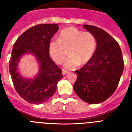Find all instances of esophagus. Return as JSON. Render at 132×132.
<instances>
[{
    "mask_svg": "<svg viewBox=\"0 0 132 132\" xmlns=\"http://www.w3.org/2000/svg\"><path fill=\"white\" fill-rule=\"evenodd\" d=\"M68 71H67V70H64L63 69L62 70V74L63 75H65L67 74V73H68Z\"/></svg>",
    "mask_w": 132,
    "mask_h": 132,
    "instance_id": "1",
    "label": "esophagus"
}]
</instances>
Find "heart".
Segmentation results:
<instances>
[{
  "label": "heart",
  "mask_w": 132,
  "mask_h": 132,
  "mask_svg": "<svg viewBox=\"0 0 132 132\" xmlns=\"http://www.w3.org/2000/svg\"><path fill=\"white\" fill-rule=\"evenodd\" d=\"M96 38L89 31L69 27L61 30L58 39H53L49 45V52L56 63L63 61L68 51L69 57L64 67L72 69L76 65H85L94 55L96 49Z\"/></svg>",
  "instance_id": "1"
}]
</instances>
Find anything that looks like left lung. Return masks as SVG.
<instances>
[{"instance_id": "8db88e82", "label": "left lung", "mask_w": 132, "mask_h": 132, "mask_svg": "<svg viewBox=\"0 0 132 132\" xmlns=\"http://www.w3.org/2000/svg\"><path fill=\"white\" fill-rule=\"evenodd\" d=\"M83 26L94 36L96 48L91 59L75 71L77 79L73 88L84 102L96 104L106 101L115 92L124 64L120 47L109 34L94 26Z\"/></svg>"}]
</instances>
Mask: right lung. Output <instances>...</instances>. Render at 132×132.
<instances>
[{
  "mask_svg": "<svg viewBox=\"0 0 132 132\" xmlns=\"http://www.w3.org/2000/svg\"><path fill=\"white\" fill-rule=\"evenodd\" d=\"M59 30L57 24H38L24 31L13 45L9 71L16 92L29 103L39 104L53 96L57 84L63 77L62 70L50 56L49 45ZM31 53L39 63L38 73L34 79L22 78L18 71L21 57Z\"/></svg>",
  "mask_w": 132,
  "mask_h": 132,
  "instance_id": "obj_1",
  "label": "right lung"
}]
</instances>
